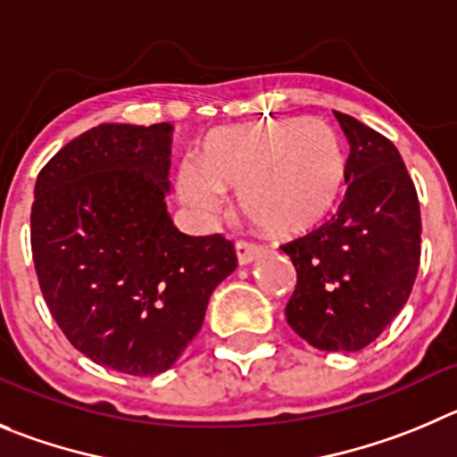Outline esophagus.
I'll return each instance as SVG.
<instances>
[{"instance_id":"obj_1","label":"esophagus","mask_w":457,"mask_h":457,"mask_svg":"<svg viewBox=\"0 0 457 457\" xmlns=\"http://www.w3.org/2000/svg\"><path fill=\"white\" fill-rule=\"evenodd\" d=\"M262 257V248L248 241H237V262L238 266H248L254 259Z\"/></svg>"}]
</instances>
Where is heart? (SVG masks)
Masks as SVG:
<instances>
[{
  "mask_svg": "<svg viewBox=\"0 0 457 457\" xmlns=\"http://www.w3.org/2000/svg\"><path fill=\"white\" fill-rule=\"evenodd\" d=\"M347 157L338 132L320 119H279L212 135L203 164L182 162L178 194L209 219L237 189V203L262 232L295 237L315 228L343 191Z\"/></svg>",
  "mask_w": 457,
  "mask_h": 457,
  "instance_id": "b5f03b06",
  "label": "heart"
}]
</instances>
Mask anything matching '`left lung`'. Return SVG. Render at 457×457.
I'll use <instances>...</instances> for the list:
<instances>
[{
	"mask_svg": "<svg viewBox=\"0 0 457 457\" xmlns=\"http://www.w3.org/2000/svg\"><path fill=\"white\" fill-rule=\"evenodd\" d=\"M349 139L347 191L336 216L281 245L297 270L287 320L322 352L368 347L403 309L421 253L415 185L390 139L336 112Z\"/></svg>",
	"mask_w": 457,
	"mask_h": 457,
	"instance_id": "left-lung-1",
	"label": "left lung"
}]
</instances>
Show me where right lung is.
Instances as JSON below:
<instances>
[{
    "label": "right lung",
    "mask_w": 457,
    "mask_h": 457,
    "mask_svg": "<svg viewBox=\"0 0 457 457\" xmlns=\"http://www.w3.org/2000/svg\"><path fill=\"white\" fill-rule=\"evenodd\" d=\"M170 123H101L36 180L31 250L51 315L94 363L155 377L203 327L237 268L232 241L189 237L166 212Z\"/></svg>",
    "instance_id": "right-lung-1"
}]
</instances>
